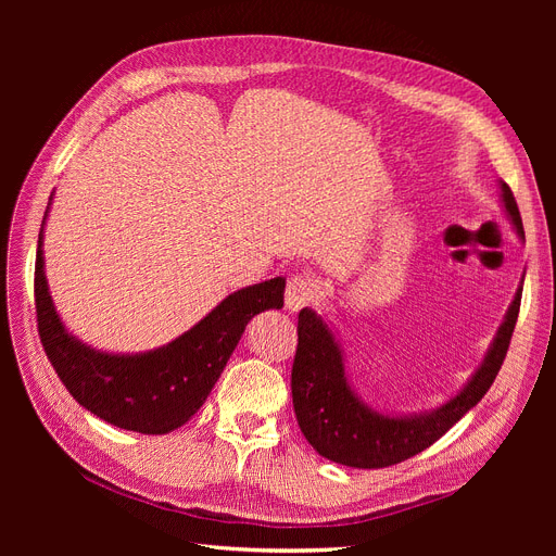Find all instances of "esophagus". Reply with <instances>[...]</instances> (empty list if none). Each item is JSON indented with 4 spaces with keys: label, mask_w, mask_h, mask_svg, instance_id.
Masks as SVG:
<instances>
[{
    "label": "esophagus",
    "mask_w": 556,
    "mask_h": 556,
    "mask_svg": "<svg viewBox=\"0 0 556 556\" xmlns=\"http://www.w3.org/2000/svg\"><path fill=\"white\" fill-rule=\"evenodd\" d=\"M315 300V286L304 277H290L286 283V308L290 313H298L300 308L313 304Z\"/></svg>",
    "instance_id": "34e87169"
}]
</instances>
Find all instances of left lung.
<instances>
[{"instance_id":"obj_1","label":"left lung","mask_w":556,"mask_h":556,"mask_svg":"<svg viewBox=\"0 0 556 556\" xmlns=\"http://www.w3.org/2000/svg\"><path fill=\"white\" fill-rule=\"evenodd\" d=\"M501 191L505 212L518 237L525 239L520 212L509 185L501 182ZM520 295L522 288H518L484 363L464 390L437 410L413 417H388L367 407L346 383L342 352L325 319L311 308H302L290 390H293L298 424L308 444L323 457L354 469H386L426 451L478 405L495 381L511 342Z\"/></svg>"}]
</instances>
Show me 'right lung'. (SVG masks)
Listing matches in <instances>:
<instances>
[{"label": "right lung", "mask_w": 556, "mask_h": 556, "mask_svg": "<svg viewBox=\"0 0 556 556\" xmlns=\"http://www.w3.org/2000/svg\"><path fill=\"white\" fill-rule=\"evenodd\" d=\"M34 286L40 342L67 392L85 410L116 428L166 434L200 410L250 319L283 306L286 279L237 290L180 338L135 356L97 352L65 331L45 277L42 229Z\"/></svg>", "instance_id": "1"}]
</instances>
